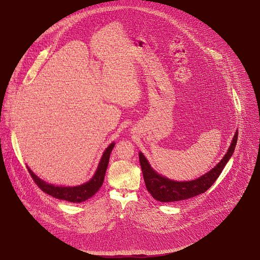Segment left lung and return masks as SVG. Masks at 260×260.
Segmentation results:
<instances>
[{"mask_svg":"<svg viewBox=\"0 0 260 260\" xmlns=\"http://www.w3.org/2000/svg\"><path fill=\"white\" fill-rule=\"evenodd\" d=\"M238 141V131L233 138L229 150L212 170L191 181H175L158 174L147 160L142 152H139L141 169L147 190L153 199L161 203L184 201L207 191L217 180L221 172L233 156Z\"/></svg>","mask_w":260,"mask_h":260,"instance_id":"obj_1","label":"left lung"}]
</instances>
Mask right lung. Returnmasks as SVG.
Masks as SVG:
<instances>
[{
    "mask_svg": "<svg viewBox=\"0 0 260 260\" xmlns=\"http://www.w3.org/2000/svg\"><path fill=\"white\" fill-rule=\"evenodd\" d=\"M115 146V143L112 142L104 151L100 162L98 165V168L91 177L90 180H88L85 183H82L80 185H76V186H58V185H54L51 183H48L41 178L37 176L27 166V170L37 183V185L47 194L58 199V200H63L68 201L71 203H82L87 201L88 199L92 198L99 189L102 187L104 179H105V174L109 165V158L110 154L112 152V149Z\"/></svg>",
    "mask_w": 260,
    "mask_h": 260,
    "instance_id": "1",
    "label": "right lung"
}]
</instances>
